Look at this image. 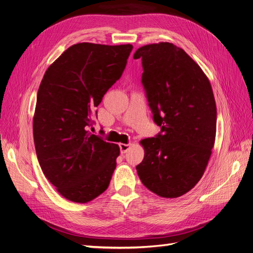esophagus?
<instances>
[{
  "label": "esophagus",
  "instance_id": "obj_1",
  "mask_svg": "<svg viewBox=\"0 0 253 253\" xmlns=\"http://www.w3.org/2000/svg\"><path fill=\"white\" fill-rule=\"evenodd\" d=\"M129 147H131V144H129V143H120L119 148H120L121 154H126V153L128 151Z\"/></svg>",
  "mask_w": 253,
  "mask_h": 253
}]
</instances>
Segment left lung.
<instances>
[{
    "instance_id": "8db88e82",
    "label": "left lung",
    "mask_w": 253,
    "mask_h": 253,
    "mask_svg": "<svg viewBox=\"0 0 253 253\" xmlns=\"http://www.w3.org/2000/svg\"><path fill=\"white\" fill-rule=\"evenodd\" d=\"M141 59L145 97L160 132L141 140L136 167L143 185L162 197L181 196L200 181L216 134V105L207 76L188 53L169 42L144 45Z\"/></svg>"
}]
</instances>
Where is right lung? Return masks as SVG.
Masks as SVG:
<instances>
[{
    "mask_svg": "<svg viewBox=\"0 0 253 253\" xmlns=\"http://www.w3.org/2000/svg\"><path fill=\"white\" fill-rule=\"evenodd\" d=\"M131 44L78 43L45 72L37 95L34 140L38 160L58 192L87 203L108 189L119 147L89 132L106 91L120 79Z\"/></svg>",
    "mask_w": 253,
    "mask_h": 253,
    "instance_id": "obj_1",
    "label": "right lung"
}]
</instances>
